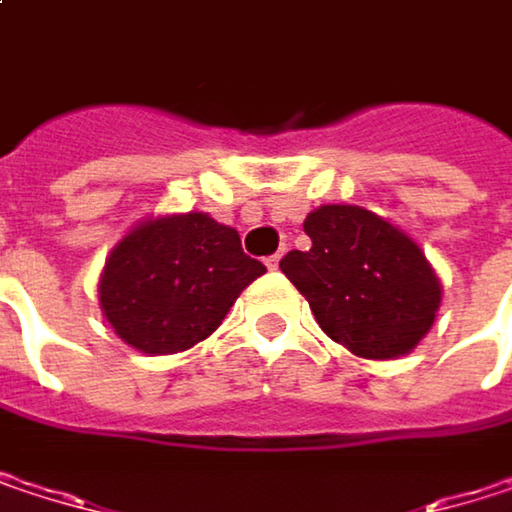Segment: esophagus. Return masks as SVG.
Returning a JSON list of instances; mask_svg holds the SVG:
<instances>
[{
	"label": "esophagus",
	"mask_w": 512,
	"mask_h": 512,
	"mask_svg": "<svg viewBox=\"0 0 512 512\" xmlns=\"http://www.w3.org/2000/svg\"><path fill=\"white\" fill-rule=\"evenodd\" d=\"M278 260H281V255L266 257V266H269V269H278Z\"/></svg>",
	"instance_id": "34e87169"
}]
</instances>
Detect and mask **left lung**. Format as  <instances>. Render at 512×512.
<instances>
[{
  "instance_id": "obj_1",
  "label": "left lung",
  "mask_w": 512,
  "mask_h": 512,
  "mask_svg": "<svg viewBox=\"0 0 512 512\" xmlns=\"http://www.w3.org/2000/svg\"><path fill=\"white\" fill-rule=\"evenodd\" d=\"M302 228L311 249L287 252L278 266L320 329L361 358L412 353L442 305V284L418 243L356 204H323Z\"/></svg>"
}]
</instances>
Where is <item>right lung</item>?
Segmentation results:
<instances>
[{"mask_svg": "<svg viewBox=\"0 0 512 512\" xmlns=\"http://www.w3.org/2000/svg\"><path fill=\"white\" fill-rule=\"evenodd\" d=\"M263 272L234 228L207 213H180L136 225L106 257L97 293L121 341L168 356L210 338Z\"/></svg>", "mask_w": 512, "mask_h": 512, "instance_id": "1", "label": "right lung"}]
</instances>
